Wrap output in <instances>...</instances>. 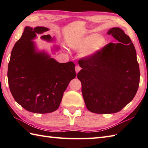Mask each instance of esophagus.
<instances>
[{
	"instance_id": "1",
	"label": "esophagus",
	"mask_w": 148,
	"mask_h": 148,
	"mask_svg": "<svg viewBox=\"0 0 148 148\" xmlns=\"http://www.w3.org/2000/svg\"><path fill=\"white\" fill-rule=\"evenodd\" d=\"M80 70H81V68L79 66H77L76 67H75V71H76V73H78V72L80 71Z\"/></svg>"
}]
</instances>
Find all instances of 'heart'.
<instances>
[{"label":"heart","instance_id":"1","mask_svg":"<svg viewBox=\"0 0 148 148\" xmlns=\"http://www.w3.org/2000/svg\"><path fill=\"white\" fill-rule=\"evenodd\" d=\"M105 45V39L98 34H92L83 40L77 42L74 47L78 50H84L90 47L84 52L86 56H90L100 50Z\"/></svg>","mask_w":148,"mask_h":148}]
</instances>
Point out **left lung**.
<instances>
[{
	"instance_id": "1",
	"label": "left lung",
	"mask_w": 148,
	"mask_h": 148,
	"mask_svg": "<svg viewBox=\"0 0 148 148\" xmlns=\"http://www.w3.org/2000/svg\"><path fill=\"white\" fill-rule=\"evenodd\" d=\"M116 41L97 52L82 57V69L77 75L82 83L86 107L91 112H119L135 96L139 86L140 70L136 50L131 39L118 27L110 29Z\"/></svg>"
}]
</instances>
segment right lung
Segmentation results:
<instances>
[{"mask_svg":"<svg viewBox=\"0 0 148 148\" xmlns=\"http://www.w3.org/2000/svg\"><path fill=\"white\" fill-rule=\"evenodd\" d=\"M49 29L26 27L14 45L8 64L10 91L18 103L29 112L46 114L59 108L68 84L76 77L73 62L59 63L44 52H36L31 41ZM41 38L52 40L51 36Z\"/></svg>","mask_w":148,"mask_h":148,"instance_id":"1","label":"right lung"}]
</instances>
